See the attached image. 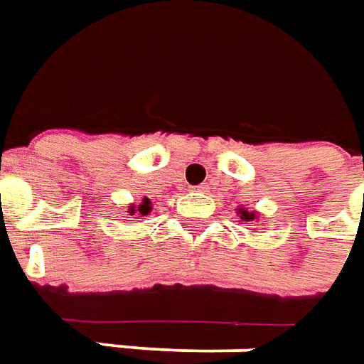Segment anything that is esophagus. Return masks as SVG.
Instances as JSON below:
<instances>
[{
	"label": "esophagus",
	"mask_w": 364,
	"mask_h": 364,
	"mask_svg": "<svg viewBox=\"0 0 364 364\" xmlns=\"http://www.w3.org/2000/svg\"><path fill=\"white\" fill-rule=\"evenodd\" d=\"M194 192H208V186H205V184H202V186H196Z\"/></svg>",
	"instance_id": "1"
}]
</instances>
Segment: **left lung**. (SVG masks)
I'll list each match as a JSON object with an SVG mask.
<instances>
[{
    "instance_id": "1",
    "label": "left lung",
    "mask_w": 364,
    "mask_h": 364,
    "mask_svg": "<svg viewBox=\"0 0 364 364\" xmlns=\"http://www.w3.org/2000/svg\"><path fill=\"white\" fill-rule=\"evenodd\" d=\"M237 213H239V218L243 219V221H252V219L257 218V213H255V211H247L243 210V208L237 211Z\"/></svg>"
}]
</instances>
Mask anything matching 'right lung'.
<instances>
[{
    "label": "right lung",
    "instance_id": "1",
    "mask_svg": "<svg viewBox=\"0 0 364 364\" xmlns=\"http://www.w3.org/2000/svg\"><path fill=\"white\" fill-rule=\"evenodd\" d=\"M151 210H153L151 200L145 198V200L141 202V205H135V203H131V205H129V215H136V213H139V215H149Z\"/></svg>",
    "mask_w": 364,
    "mask_h": 364
}]
</instances>
